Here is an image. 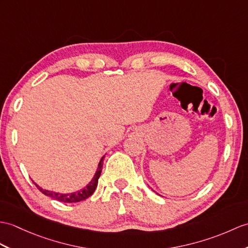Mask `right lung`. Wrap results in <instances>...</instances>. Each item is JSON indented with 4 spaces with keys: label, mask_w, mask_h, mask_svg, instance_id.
I'll list each match as a JSON object with an SVG mask.
<instances>
[{
    "label": "right lung",
    "mask_w": 248,
    "mask_h": 248,
    "mask_svg": "<svg viewBox=\"0 0 248 248\" xmlns=\"http://www.w3.org/2000/svg\"><path fill=\"white\" fill-rule=\"evenodd\" d=\"M103 158H105V156H103L100 159L99 165H98V168L96 170V173H95V175L93 177V180H92L88 184V186L84 187L81 190H79V191L73 192V193H59V192H54V191H48V190H45V189H43L41 187H39L37 184H34V185L37 186V188L43 194L47 195V197L53 198V199H55L57 201H60V202H63V203H76V202H80V201H83L85 199H88L89 197H91V195L94 193L95 189H96V187L98 185V178L100 177L101 171H102Z\"/></svg>",
    "instance_id": "right-lung-1"
}]
</instances>
